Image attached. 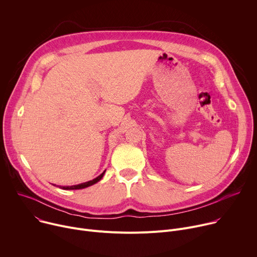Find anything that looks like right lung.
Returning a JSON list of instances; mask_svg holds the SVG:
<instances>
[{
	"label": "right lung",
	"mask_w": 257,
	"mask_h": 257,
	"mask_svg": "<svg viewBox=\"0 0 257 257\" xmlns=\"http://www.w3.org/2000/svg\"><path fill=\"white\" fill-rule=\"evenodd\" d=\"M105 173V170L99 175L97 176L96 178H94L93 180H90L88 182H84V183H81V184H77V185H72V186H60V188L64 189V190H77V189H83V188H86V187H89L93 184H95V183H97L98 181L101 180V178L103 177Z\"/></svg>",
	"instance_id": "1"
}]
</instances>
